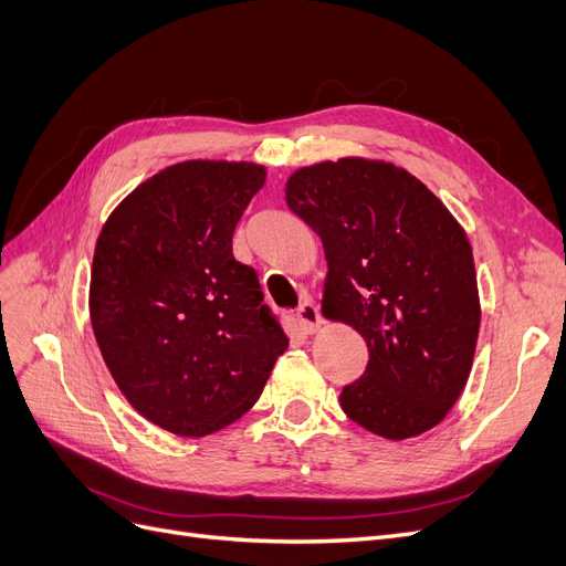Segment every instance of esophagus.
<instances>
[{
    "instance_id": "1",
    "label": "esophagus",
    "mask_w": 566,
    "mask_h": 566,
    "mask_svg": "<svg viewBox=\"0 0 566 566\" xmlns=\"http://www.w3.org/2000/svg\"><path fill=\"white\" fill-rule=\"evenodd\" d=\"M296 319H298V324H301V328H303L305 333H317V331L322 328V324H324V319H322V315H319L317 305L312 303L310 298H307V301H303V303L298 305V310H296Z\"/></svg>"
}]
</instances>
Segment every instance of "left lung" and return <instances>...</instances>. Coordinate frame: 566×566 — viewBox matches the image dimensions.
<instances>
[{
	"label": "left lung",
	"instance_id": "1",
	"mask_svg": "<svg viewBox=\"0 0 566 566\" xmlns=\"http://www.w3.org/2000/svg\"><path fill=\"white\" fill-rule=\"evenodd\" d=\"M286 205L322 238V312L364 336L368 366L340 394L352 422L389 441L420 436L464 391L480 328L473 251L429 188L385 160L307 165Z\"/></svg>",
	"mask_w": 566,
	"mask_h": 566
}]
</instances>
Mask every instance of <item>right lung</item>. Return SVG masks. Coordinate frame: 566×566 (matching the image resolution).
<instances>
[{
  "label": "right lung",
  "instance_id": "obj_1",
  "mask_svg": "<svg viewBox=\"0 0 566 566\" xmlns=\"http://www.w3.org/2000/svg\"><path fill=\"white\" fill-rule=\"evenodd\" d=\"M265 184L256 163L184 160L142 181L102 226L91 324L130 406L200 438L259 401L289 347L233 233Z\"/></svg>",
  "mask_w": 566,
  "mask_h": 566
}]
</instances>
